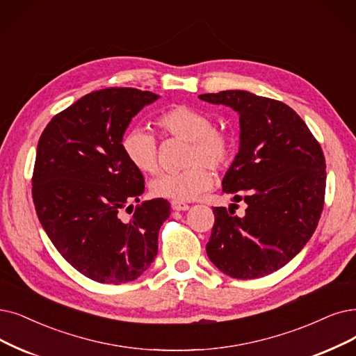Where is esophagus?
Here are the masks:
<instances>
[{
	"mask_svg": "<svg viewBox=\"0 0 356 356\" xmlns=\"http://www.w3.org/2000/svg\"><path fill=\"white\" fill-rule=\"evenodd\" d=\"M170 206H172V209L177 210V211H184V210H188V209H190V206H188L187 203L178 202V200H172V202H170Z\"/></svg>",
	"mask_w": 356,
	"mask_h": 356,
	"instance_id": "obj_1",
	"label": "esophagus"
}]
</instances>
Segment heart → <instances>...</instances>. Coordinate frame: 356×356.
Returning <instances> with one entry per match:
<instances>
[{"mask_svg": "<svg viewBox=\"0 0 356 356\" xmlns=\"http://www.w3.org/2000/svg\"><path fill=\"white\" fill-rule=\"evenodd\" d=\"M156 124L165 134L190 141L187 163L191 165L179 172H162L153 178L152 194L178 202L194 200L211 187L213 174L209 166L222 169L231 162L235 141L226 131L213 129L215 124L206 112L186 105L163 111ZM121 147L127 161L141 172L158 169V141L146 129L137 127L127 131Z\"/></svg>", "mask_w": 356, "mask_h": 356, "instance_id": "1", "label": "heart"}]
</instances>
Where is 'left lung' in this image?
I'll return each instance as SVG.
<instances>
[{
	"label": "left lung",
	"mask_w": 356,
	"mask_h": 356,
	"mask_svg": "<svg viewBox=\"0 0 356 356\" xmlns=\"http://www.w3.org/2000/svg\"><path fill=\"white\" fill-rule=\"evenodd\" d=\"M198 97L238 112L239 149L222 190L247 204L243 216L231 207H213L207 255L231 277L267 276L288 264L318 225L325 191L323 150L301 117L283 102L247 90Z\"/></svg>",
	"instance_id": "left-lung-1"
}]
</instances>
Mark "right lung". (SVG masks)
I'll list each match as a JSON object with an SVG mask.
<instances>
[{"instance_id":"1","label":"right lung","mask_w":356,"mask_h":356,"mask_svg":"<svg viewBox=\"0 0 356 356\" xmlns=\"http://www.w3.org/2000/svg\"><path fill=\"white\" fill-rule=\"evenodd\" d=\"M158 99L133 88L96 90L56 113L39 138L32 178L38 218L63 257L95 282L136 280L158 254L170 215L166 200L141 203L130 220L121 219L145 191L121 140L133 117Z\"/></svg>"}]
</instances>
